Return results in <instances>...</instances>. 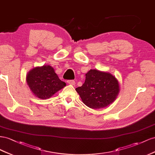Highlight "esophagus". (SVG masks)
<instances>
[{
  "label": "esophagus",
  "instance_id": "1",
  "mask_svg": "<svg viewBox=\"0 0 155 155\" xmlns=\"http://www.w3.org/2000/svg\"><path fill=\"white\" fill-rule=\"evenodd\" d=\"M67 82L69 84H71V85L75 84V81L74 80H68Z\"/></svg>",
  "mask_w": 155,
  "mask_h": 155
}]
</instances>
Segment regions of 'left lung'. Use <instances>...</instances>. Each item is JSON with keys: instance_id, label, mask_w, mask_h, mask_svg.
<instances>
[{"instance_id": "obj_1", "label": "left lung", "mask_w": 155, "mask_h": 155, "mask_svg": "<svg viewBox=\"0 0 155 155\" xmlns=\"http://www.w3.org/2000/svg\"><path fill=\"white\" fill-rule=\"evenodd\" d=\"M76 91L87 107L99 109L114 102L119 87L117 79L111 74L91 69L86 74L85 82Z\"/></svg>"}]
</instances>
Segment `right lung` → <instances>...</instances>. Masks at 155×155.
Wrapping results in <instances>:
<instances>
[{
	"mask_svg": "<svg viewBox=\"0 0 155 155\" xmlns=\"http://www.w3.org/2000/svg\"><path fill=\"white\" fill-rule=\"evenodd\" d=\"M26 82L34 95L42 99L49 98L66 85L50 65L31 70L26 76Z\"/></svg>",
	"mask_w": 155,
	"mask_h": 155,
	"instance_id": "1",
	"label": "right lung"
}]
</instances>
